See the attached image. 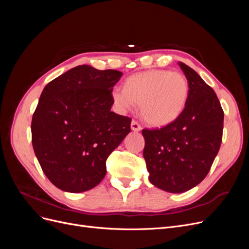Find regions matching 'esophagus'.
Returning <instances> with one entry per match:
<instances>
[{
    "label": "esophagus",
    "instance_id": "esophagus-1",
    "mask_svg": "<svg viewBox=\"0 0 249 249\" xmlns=\"http://www.w3.org/2000/svg\"><path fill=\"white\" fill-rule=\"evenodd\" d=\"M131 129H132V131H134V132H139V131H141V125H140L137 122H135V120H132V123H131Z\"/></svg>",
    "mask_w": 249,
    "mask_h": 249
}]
</instances>
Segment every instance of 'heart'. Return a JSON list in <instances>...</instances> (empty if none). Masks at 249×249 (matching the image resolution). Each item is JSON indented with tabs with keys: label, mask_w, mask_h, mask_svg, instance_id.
Wrapping results in <instances>:
<instances>
[{
	"label": "heart",
	"mask_w": 249,
	"mask_h": 249,
	"mask_svg": "<svg viewBox=\"0 0 249 249\" xmlns=\"http://www.w3.org/2000/svg\"><path fill=\"white\" fill-rule=\"evenodd\" d=\"M189 97V82L178 71L150 70L133 74L125 81V88L117 87L112 99L123 111L139 104L144 122L161 127L168 125L184 112Z\"/></svg>",
	"instance_id": "b5f03b06"
}]
</instances>
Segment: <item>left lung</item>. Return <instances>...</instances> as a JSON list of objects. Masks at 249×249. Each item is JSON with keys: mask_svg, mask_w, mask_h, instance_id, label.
Instances as JSON below:
<instances>
[{"mask_svg": "<svg viewBox=\"0 0 249 249\" xmlns=\"http://www.w3.org/2000/svg\"><path fill=\"white\" fill-rule=\"evenodd\" d=\"M178 65L189 82L184 112L162 129L142 130L149 182L170 193L190 190L207 177L219 152L224 116L214 90L191 67Z\"/></svg>", "mask_w": 249, "mask_h": 249, "instance_id": "8db88e82", "label": "left lung"}]
</instances>
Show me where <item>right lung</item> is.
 <instances>
[{
	"mask_svg": "<svg viewBox=\"0 0 249 249\" xmlns=\"http://www.w3.org/2000/svg\"><path fill=\"white\" fill-rule=\"evenodd\" d=\"M122 76L84 64L42 90L32 144L44 175L59 189L80 193L99 185L108 157L131 132L132 119L111 111L113 87Z\"/></svg>",
	"mask_w": 249,
	"mask_h": 249,
	"instance_id": "add662e5",
	"label": "right lung"
}]
</instances>
